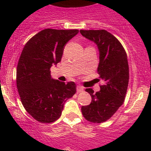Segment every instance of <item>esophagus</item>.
I'll return each mask as SVG.
<instances>
[{
    "instance_id": "obj_1",
    "label": "esophagus",
    "mask_w": 151,
    "mask_h": 151,
    "mask_svg": "<svg viewBox=\"0 0 151 151\" xmlns=\"http://www.w3.org/2000/svg\"><path fill=\"white\" fill-rule=\"evenodd\" d=\"M76 90H77V92H78V93H79V92L83 91L84 88H83V87H82V86H81V85H77Z\"/></svg>"
}]
</instances>
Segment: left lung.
I'll return each instance as SVG.
<instances>
[{"label": "left lung", "mask_w": 151, "mask_h": 151, "mask_svg": "<svg viewBox=\"0 0 151 151\" xmlns=\"http://www.w3.org/2000/svg\"><path fill=\"white\" fill-rule=\"evenodd\" d=\"M80 32L97 45V73L104 82L95 94L91 88L85 89L91 97V102L82 106V113L89 122L101 123L111 118L124 102L129 79L127 55L119 40L104 29L80 30Z\"/></svg>", "instance_id": "left-lung-1"}]
</instances>
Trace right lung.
I'll return each mask as SVG.
<instances>
[{"mask_svg":"<svg viewBox=\"0 0 151 151\" xmlns=\"http://www.w3.org/2000/svg\"><path fill=\"white\" fill-rule=\"evenodd\" d=\"M78 32L77 29H44L24 46L17 65V86L24 108L38 122L58 119L64 103L76 92L75 82L52 78L50 69L60 62L64 47Z\"/></svg>","mask_w":151,"mask_h":151,"instance_id":"right-lung-1","label":"right lung"}]
</instances>
